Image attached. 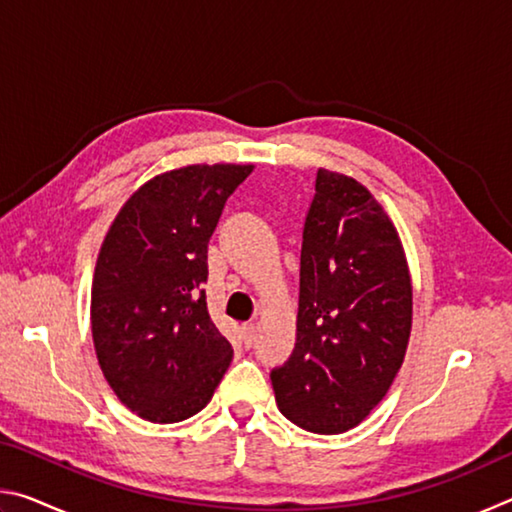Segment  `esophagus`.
<instances>
[{"label":"esophagus","instance_id":"esophagus-1","mask_svg":"<svg viewBox=\"0 0 512 512\" xmlns=\"http://www.w3.org/2000/svg\"><path fill=\"white\" fill-rule=\"evenodd\" d=\"M241 332H244V345L246 348H250L255 341V334H257V323H246L244 327H241Z\"/></svg>","mask_w":512,"mask_h":512}]
</instances>
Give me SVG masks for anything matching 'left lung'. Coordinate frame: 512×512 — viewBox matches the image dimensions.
<instances>
[{"label": "left lung", "instance_id": "1", "mask_svg": "<svg viewBox=\"0 0 512 512\" xmlns=\"http://www.w3.org/2000/svg\"><path fill=\"white\" fill-rule=\"evenodd\" d=\"M411 323V273L391 216L359 180L318 169L296 350L271 372L277 409L311 433L357 427L402 368Z\"/></svg>", "mask_w": 512, "mask_h": 512}]
</instances>
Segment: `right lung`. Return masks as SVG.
<instances>
[{
	"instance_id": "right-lung-1",
	"label": "right lung",
	"mask_w": 512,
	"mask_h": 512,
	"mask_svg": "<svg viewBox=\"0 0 512 512\" xmlns=\"http://www.w3.org/2000/svg\"><path fill=\"white\" fill-rule=\"evenodd\" d=\"M253 164H187L133 192L103 239L92 339L103 377L142 420L171 424L212 400L232 345L212 323L207 244Z\"/></svg>"
}]
</instances>
